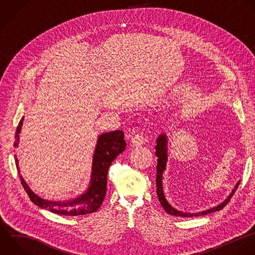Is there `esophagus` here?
<instances>
[{"mask_svg": "<svg viewBox=\"0 0 255 255\" xmlns=\"http://www.w3.org/2000/svg\"><path fill=\"white\" fill-rule=\"evenodd\" d=\"M130 142L133 146H139L141 144H143L144 142V138L141 134H135L133 137H131L130 139Z\"/></svg>", "mask_w": 255, "mask_h": 255, "instance_id": "1", "label": "esophagus"}]
</instances>
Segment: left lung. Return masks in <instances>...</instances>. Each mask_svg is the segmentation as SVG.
Instances as JSON below:
<instances>
[{"instance_id":"obj_1","label":"left lung","mask_w":255,"mask_h":255,"mask_svg":"<svg viewBox=\"0 0 255 255\" xmlns=\"http://www.w3.org/2000/svg\"><path fill=\"white\" fill-rule=\"evenodd\" d=\"M167 145H168V137L163 133L160 134L156 139V145H155V155L158 157L157 165H156V192H157L158 200H159L161 206L163 207V209L168 214L175 215V216H182V217L200 216V215H205V214L215 212V211H218V210L222 209L228 203L231 196L234 194V192L237 189L240 181H237V183L235 184L234 188L231 190L229 195L220 204H218L216 206H213L209 209L203 210V211H199V212H195V213L183 212L181 210H177L172 205H170V203H168V201L166 200V198L164 196L163 188H162V174H163V171L166 169V162H167V150H168Z\"/></svg>"}]
</instances>
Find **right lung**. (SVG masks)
<instances>
[{"mask_svg": "<svg viewBox=\"0 0 255 255\" xmlns=\"http://www.w3.org/2000/svg\"><path fill=\"white\" fill-rule=\"evenodd\" d=\"M24 122V117L19 123L17 128L14 146L17 148L19 146L20 133ZM127 146L125 140L124 132L122 130H115L111 132H105L99 135L97 140V145L94 151L93 156V165H92V174L91 181L87 190L81 195L71 198L68 200H48L37 195L28 185L26 180L21 175L19 160L17 155L16 165L19 171L20 179L28 193L30 199L39 207L50 210L51 212L62 214V215H84L97 211L102 205L106 193H107V182H108V170L112 162L121 154Z\"/></svg>", "mask_w": 255, "mask_h": 255, "instance_id": "1", "label": "right lung"}]
</instances>
